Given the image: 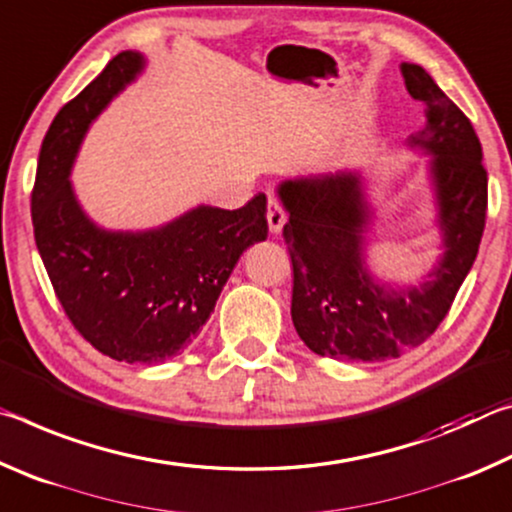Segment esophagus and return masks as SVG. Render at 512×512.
<instances>
[{
  "mask_svg": "<svg viewBox=\"0 0 512 512\" xmlns=\"http://www.w3.org/2000/svg\"><path fill=\"white\" fill-rule=\"evenodd\" d=\"M266 219H268V230L273 232V235H280L284 223H287V212L282 210V205L277 198H268V210H266Z\"/></svg>",
  "mask_w": 512,
  "mask_h": 512,
  "instance_id": "obj_1",
  "label": "esophagus"
}]
</instances>
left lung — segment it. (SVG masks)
Returning a JSON list of instances; mask_svg holds the SVG:
<instances>
[{
  "label": "left lung",
  "instance_id": "obj_1",
  "mask_svg": "<svg viewBox=\"0 0 512 512\" xmlns=\"http://www.w3.org/2000/svg\"><path fill=\"white\" fill-rule=\"evenodd\" d=\"M424 128L409 137L429 153L443 257L420 287H395L366 268L363 246L370 207L357 171L284 180L277 196L293 264L291 318L311 352L341 361H386L436 332L479 253L488 210L481 142L463 110L420 65L402 63Z\"/></svg>",
  "mask_w": 512,
  "mask_h": 512
}]
</instances>
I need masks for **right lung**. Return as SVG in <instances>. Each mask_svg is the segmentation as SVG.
<instances>
[{
  "label": "right lung",
  "instance_id": "obj_1",
  "mask_svg": "<svg viewBox=\"0 0 512 512\" xmlns=\"http://www.w3.org/2000/svg\"><path fill=\"white\" fill-rule=\"evenodd\" d=\"M140 51H121L58 112L31 194L38 253L67 318L101 354L160 363L187 350L248 246L268 235L266 196L239 210L198 205L160 228L103 230L76 201L69 173L101 110L137 79Z\"/></svg>",
  "mask_w": 512,
  "mask_h": 512
}]
</instances>
